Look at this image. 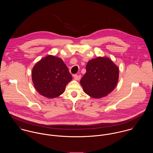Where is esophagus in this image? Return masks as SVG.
I'll use <instances>...</instances> for the list:
<instances>
[{"label":"esophagus","mask_w":153,"mask_h":153,"mask_svg":"<svg viewBox=\"0 0 153 153\" xmlns=\"http://www.w3.org/2000/svg\"><path fill=\"white\" fill-rule=\"evenodd\" d=\"M81 76L80 75H76H76H74V79L75 80H79L81 79Z\"/></svg>","instance_id":"esophagus-1"}]
</instances>
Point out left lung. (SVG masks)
I'll use <instances>...</instances> for the list:
<instances>
[{"label":"left lung","instance_id":"1","mask_svg":"<svg viewBox=\"0 0 153 153\" xmlns=\"http://www.w3.org/2000/svg\"><path fill=\"white\" fill-rule=\"evenodd\" d=\"M119 69L107 57L91 59L86 66V73L80 81L84 92L89 96L100 98L112 92L117 84Z\"/></svg>","mask_w":153,"mask_h":153}]
</instances>
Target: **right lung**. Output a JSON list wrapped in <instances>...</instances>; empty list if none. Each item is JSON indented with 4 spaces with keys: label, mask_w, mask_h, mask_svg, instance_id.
<instances>
[{
    "label": "right lung",
    "mask_w": 153,
    "mask_h": 153,
    "mask_svg": "<svg viewBox=\"0 0 153 153\" xmlns=\"http://www.w3.org/2000/svg\"><path fill=\"white\" fill-rule=\"evenodd\" d=\"M32 78L38 93L53 98L64 93L72 76L62 59L48 55L33 66Z\"/></svg>",
    "instance_id": "add662e5"
}]
</instances>
